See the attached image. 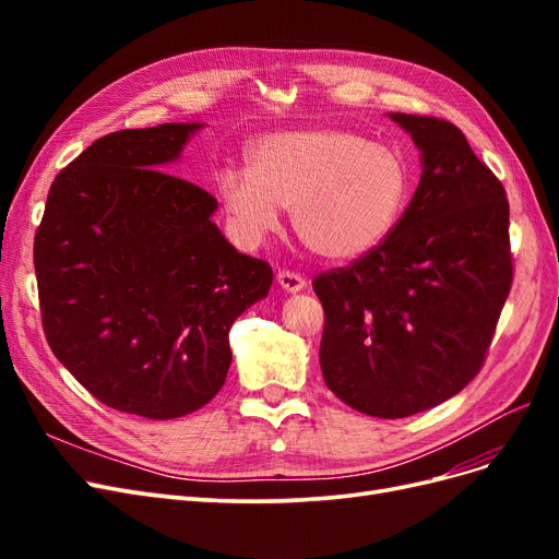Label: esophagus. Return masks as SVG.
I'll return each mask as SVG.
<instances>
[{"label": "esophagus", "instance_id": "1", "mask_svg": "<svg viewBox=\"0 0 559 559\" xmlns=\"http://www.w3.org/2000/svg\"><path fill=\"white\" fill-rule=\"evenodd\" d=\"M277 284L286 294H298L306 289V277H300L298 273H292V270H280L277 273Z\"/></svg>", "mask_w": 559, "mask_h": 559}]
</instances>
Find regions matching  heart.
Listing matches in <instances>:
<instances>
[{"label":"heart","mask_w":559,"mask_h":559,"mask_svg":"<svg viewBox=\"0 0 559 559\" xmlns=\"http://www.w3.org/2000/svg\"><path fill=\"white\" fill-rule=\"evenodd\" d=\"M216 189L242 242L259 245L292 207L302 245L329 261H354L396 228L411 167L396 146L359 132L300 128L263 134L249 167L218 170Z\"/></svg>","instance_id":"b5f03b06"}]
</instances>
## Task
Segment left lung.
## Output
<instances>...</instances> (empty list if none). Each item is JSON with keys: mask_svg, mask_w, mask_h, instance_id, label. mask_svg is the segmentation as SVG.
<instances>
[{"mask_svg": "<svg viewBox=\"0 0 559 559\" xmlns=\"http://www.w3.org/2000/svg\"><path fill=\"white\" fill-rule=\"evenodd\" d=\"M419 148L421 177L392 235L314 277L324 306L319 364L349 408L399 419L460 394L478 376L511 292L509 200L464 132L389 114Z\"/></svg>", "mask_w": 559, "mask_h": 559, "instance_id": "1", "label": "left lung"}]
</instances>
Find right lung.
<instances>
[{"label": "right lung", "mask_w": 559, "mask_h": 559, "mask_svg": "<svg viewBox=\"0 0 559 559\" xmlns=\"http://www.w3.org/2000/svg\"><path fill=\"white\" fill-rule=\"evenodd\" d=\"M202 123L118 130L56 177L35 238L46 341L109 408L189 415L224 386L228 333L273 270L212 222L216 200L170 175Z\"/></svg>", "instance_id": "right-lung-1"}]
</instances>
